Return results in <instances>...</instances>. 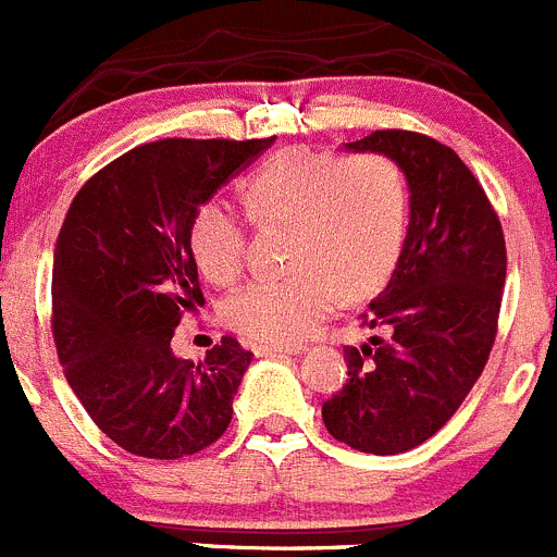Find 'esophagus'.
I'll use <instances>...</instances> for the list:
<instances>
[{
	"label": "esophagus",
	"instance_id": "obj_1",
	"mask_svg": "<svg viewBox=\"0 0 557 557\" xmlns=\"http://www.w3.org/2000/svg\"><path fill=\"white\" fill-rule=\"evenodd\" d=\"M302 346H255L258 357H280V355H302Z\"/></svg>",
	"mask_w": 557,
	"mask_h": 557
}]
</instances>
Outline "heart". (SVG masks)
<instances>
[{"label": "heart", "instance_id": "obj_1", "mask_svg": "<svg viewBox=\"0 0 557 557\" xmlns=\"http://www.w3.org/2000/svg\"><path fill=\"white\" fill-rule=\"evenodd\" d=\"M258 227H285L280 280H252L227 296L225 321L249 341L294 346L335 310L387 283L409 227V186L389 156L341 159L308 148L272 156L242 184ZM244 222L231 206L208 202L191 222L195 263L211 283L244 272Z\"/></svg>", "mask_w": 557, "mask_h": 557}]
</instances>
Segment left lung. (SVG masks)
I'll list each match as a JSON object with an SVG mask.
<instances>
[{
  "instance_id": "left-lung-1",
  "label": "left lung",
  "mask_w": 557,
  "mask_h": 557,
  "mask_svg": "<svg viewBox=\"0 0 557 557\" xmlns=\"http://www.w3.org/2000/svg\"><path fill=\"white\" fill-rule=\"evenodd\" d=\"M407 175L409 227L387 288L362 324L379 330L346 346L349 379L321 407L326 431L362 454L418 448L443 429L495 346L506 238L490 197L448 145L384 128L357 143Z\"/></svg>"
}]
</instances>
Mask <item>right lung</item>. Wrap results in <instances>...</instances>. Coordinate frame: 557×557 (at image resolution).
<instances>
[{
	"label": "right lung",
	"instance_id": "right-lung-1",
	"mask_svg": "<svg viewBox=\"0 0 557 557\" xmlns=\"http://www.w3.org/2000/svg\"><path fill=\"white\" fill-rule=\"evenodd\" d=\"M274 139H159L98 170L54 247L51 330L92 423L145 459L216 443L252 351L222 337L202 362L173 355L184 310L202 305L189 233L202 202Z\"/></svg>",
	"mask_w": 557,
	"mask_h": 557
}]
</instances>
